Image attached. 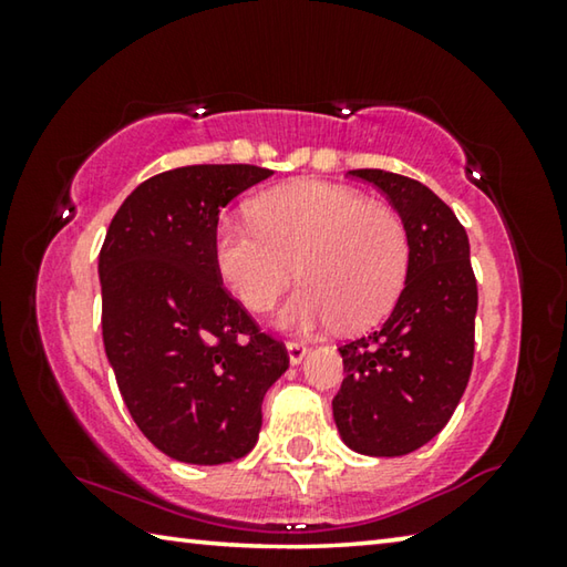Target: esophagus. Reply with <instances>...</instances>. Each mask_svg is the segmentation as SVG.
<instances>
[{"label": "esophagus", "mask_w": 567, "mask_h": 567, "mask_svg": "<svg viewBox=\"0 0 567 567\" xmlns=\"http://www.w3.org/2000/svg\"><path fill=\"white\" fill-rule=\"evenodd\" d=\"M307 352H310V348L305 342H287V358L292 364H300L307 358Z\"/></svg>", "instance_id": "1"}]
</instances>
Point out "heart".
I'll use <instances>...</instances> for the list:
<instances>
[{"instance_id": "1", "label": "heart", "mask_w": 567, "mask_h": 567, "mask_svg": "<svg viewBox=\"0 0 567 567\" xmlns=\"http://www.w3.org/2000/svg\"><path fill=\"white\" fill-rule=\"evenodd\" d=\"M252 217H223L213 235L217 272L249 310H270L295 275L305 285L280 312L290 330L334 320L342 330H368L398 302L410 235L392 207L350 187L295 179L257 197Z\"/></svg>"}]
</instances>
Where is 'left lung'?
Here are the masks:
<instances>
[{
    "label": "left lung",
    "mask_w": 567,
    "mask_h": 567,
    "mask_svg": "<svg viewBox=\"0 0 567 567\" xmlns=\"http://www.w3.org/2000/svg\"><path fill=\"white\" fill-rule=\"evenodd\" d=\"M398 209L410 272L380 330L342 344L344 380L332 400L342 443L398 457L430 443L453 417L475 354L477 282L465 227L433 189L385 169H352Z\"/></svg>",
    "instance_id": "obj_1"
}]
</instances>
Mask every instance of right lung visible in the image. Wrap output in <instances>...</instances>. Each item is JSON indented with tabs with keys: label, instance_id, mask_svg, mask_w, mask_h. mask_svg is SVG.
<instances>
[{
	"label": "right lung",
	"instance_id": "add662e5",
	"mask_svg": "<svg viewBox=\"0 0 567 567\" xmlns=\"http://www.w3.org/2000/svg\"><path fill=\"white\" fill-rule=\"evenodd\" d=\"M270 175L255 165L162 172L124 199L104 237V352L142 435L179 463L245 457L265 392L290 364L225 290L213 255L219 209Z\"/></svg>",
	"mask_w": 567,
	"mask_h": 567
}]
</instances>
